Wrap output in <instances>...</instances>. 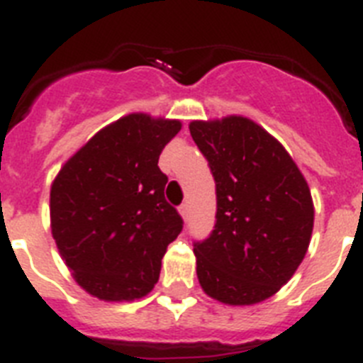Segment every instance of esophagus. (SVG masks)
Listing matches in <instances>:
<instances>
[{
	"label": "esophagus",
	"instance_id": "1",
	"mask_svg": "<svg viewBox=\"0 0 363 363\" xmlns=\"http://www.w3.org/2000/svg\"><path fill=\"white\" fill-rule=\"evenodd\" d=\"M179 213H181L182 216V219H188V216H190V206H188V204H181V206H179Z\"/></svg>",
	"mask_w": 363,
	"mask_h": 363
}]
</instances>
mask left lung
<instances>
[{"mask_svg": "<svg viewBox=\"0 0 363 363\" xmlns=\"http://www.w3.org/2000/svg\"><path fill=\"white\" fill-rule=\"evenodd\" d=\"M216 179L210 238L194 245L210 298L254 305L285 285L307 254L314 204L303 173L279 140L247 116L190 122Z\"/></svg>", "mask_w": 363, "mask_h": 363, "instance_id": "obj_1", "label": "left lung"}]
</instances>
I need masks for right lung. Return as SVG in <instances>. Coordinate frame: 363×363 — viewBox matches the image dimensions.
I'll use <instances>...</instances> for the list:
<instances>
[{
	"instance_id": "right-lung-1",
	"label": "right lung",
	"mask_w": 363,
	"mask_h": 363,
	"mask_svg": "<svg viewBox=\"0 0 363 363\" xmlns=\"http://www.w3.org/2000/svg\"><path fill=\"white\" fill-rule=\"evenodd\" d=\"M181 121L131 113L91 137L50 186V230L74 281L104 301H133L159 281L182 219L164 199V146Z\"/></svg>"
}]
</instances>
